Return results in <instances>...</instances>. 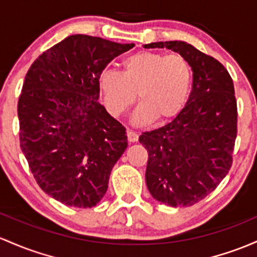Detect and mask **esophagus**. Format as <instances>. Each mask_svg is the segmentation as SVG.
<instances>
[{"mask_svg": "<svg viewBox=\"0 0 257 257\" xmlns=\"http://www.w3.org/2000/svg\"><path fill=\"white\" fill-rule=\"evenodd\" d=\"M126 137H128V140L131 143H135L138 142V139H139V135H138L135 132L133 131H128L126 132Z\"/></svg>", "mask_w": 257, "mask_h": 257, "instance_id": "esophagus-1", "label": "esophagus"}]
</instances>
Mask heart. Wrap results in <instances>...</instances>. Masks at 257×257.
Listing matches in <instances>:
<instances>
[{
  "label": "heart",
  "instance_id": "1",
  "mask_svg": "<svg viewBox=\"0 0 257 257\" xmlns=\"http://www.w3.org/2000/svg\"><path fill=\"white\" fill-rule=\"evenodd\" d=\"M123 70L103 69L97 79L106 108L112 115L123 114L142 101L133 119L148 124L170 122L183 111L193 84L191 64L182 55L138 51L122 62Z\"/></svg>",
  "mask_w": 257,
  "mask_h": 257
}]
</instances>
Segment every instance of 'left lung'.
<instances>
[{
  "instance_id": "obj_1",
  "label": "left lung",
  "mask_w": 257,
  "mask_h": 257,
  "mask_svg": "<svg viewBox=\"0 0 257 257\" xmlns=\"http://www.w3.org/2000/svg\"><path fill=\"white\" fill-rule=\"evenodd\" d=\"M145 49H170L193 68V87L183 111L171 123L145 132L146 185L154 199L187 207L206 197L232 167L236 138V100L223 64L184 41H161Z\"/></svg>"
}]
</instances>
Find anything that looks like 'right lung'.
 I'll return each mask as SVG.
<instances>
[{
    "label": "right lung",
    "instance_id": "1",
    "mask_svg": "<svg viewBox=\"0 0 257 257\" xmlns=\"http://www.w3.org/2000/svg\"><path fill=\"white\" fill-rule=\"evenodd\" d=\"M134 44L70 35L32 64L18 101L19 140L34 178L57 201L94 207L128 146L125 128L101 103L97 79Z\"/></svg>",
    "mask_w": 257,
    "mask_h": 257
}]
</instances>
